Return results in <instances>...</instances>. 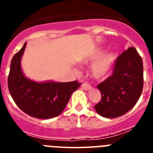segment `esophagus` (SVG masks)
Masks as SVG:
<instances>
[{
    "label": "esophagus",
    "instance_id": "obj_1",
    "mask_svg": "<svg viewBox=\"0 0 153 153\" xmlns=\"http://www.w3.org/2000/svg\"><path fill=\"white\" fill-rule=\"evenodd\" d=\"M82 88H83L84 90H86V91H88V90H91L92 87L90 86V85L84 84V83H83V84L82 85Z\"/></svg>",
    "mask_w": 153,
    "mask_h": 153
}]
</instances>
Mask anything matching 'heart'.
Instances as JSON below:
<instances>
[{
    "mask_svg": "<svg viewBox=\"0 0 153 153\" xmlns=\"http://www.w3.org/2000/svg\"><path fill=\"white\" fill-rule=\"evenodd\" d=\"M104 53V48L98 47L85 56L82 61L85 64L95 61L92 64L90 72L92 77L99 80L105 79L109 76L117 58V53L113 51L106 53L105 54Z\"/></svg>",
    "mask_w": 153,
    "mask_h": 153,
    "instance_id": "b5f03b06",
    "label": "heart"
}]
</instances>
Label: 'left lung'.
Masks as SVG:
<instances>
[{"instance_id":"obj_1","label":"left lung","mask_w":153,"mask_h":153,"mask_svg":"<svg viewBox=\"0 0 153 153\" xmlns=\"http://www.w3.org/2000/svg\"><path fill=\"white\" fill-rule=\"evenodd\" d=\"M97 87L102 98L94 107L105 118L121 117L136 105L143 88V66L134 47L118 56L113 75Z\"/></svg>"}]
</instances>
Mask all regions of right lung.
<instances>
[{"label":"right lung","mask_w":153,"mask_h":153,"mask_svg":"<svg viewBox=\"0 0 153 153\" xmlns=\"http://www.w3.org/2000/svg\"><path fill=\"white\" fill-rule=\"evenodd\" d=\"M27 43L13 56L8 76V89L20 109L27 115L37 119H51L63 111L71 94L81 83L77 81L61 83L30 79L24 75L21 59Z\"/></svg>","instance_id":"add662e5"}]
</instances>
